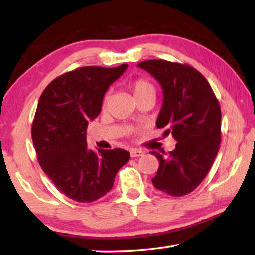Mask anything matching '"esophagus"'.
Returning <instances> with one entry per match:
<instances>
[{
    "instance_id": "34e87169",
    "label": "esophagus",
    "mask_w": 255,
    "mask_h": 255,
    "mask_svg": "<svg viewBox=\"0 0 255 255\" xmlns=\"http://www.w3.org/2000/svg\"><path fill=\"white\" fill-rule=\"evenodd\" d=\"M145 152L142 151V149H139V148H131L130 151V154L132 158H138V156H141Z\"/></svg>"
}]
</instances>
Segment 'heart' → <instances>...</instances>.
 <instances>
[{"instance_id":"obj_1","label":"heart","mask_w":255,"mask_h":255,"mask_svg":"<svg viewBox=\"0 0 255 255\" xmlns=\"http://www.w3.org/2000/svg\"><path fill=\"white\" fill-rule=\"evenodd\" d=\"M131 88H132V92H133V94H134L135 99L139 96L146 95V94H154L155 95L154 86H153L152 83L146 79H137L135 81H133V83H132ZM109 97H110V93H107L106 95H104L103 101H102L103 107H106L108 104Z\"/></svg>"}]
</instances>
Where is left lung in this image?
<instances>
[{
    "label": "left lung",
    "instance_id": "1",
    "mask_svg": "<svg viewBox=\"0 0 255 255\" xmlns=\"http://www.w3.org/2000/svg\"><path fill=\"white\" fill-rule=\"evenodd\" d=\"M138 67L158 80L163 102L156 120L177 141L175 149L161 154L153 186L170 196H184L198 187L210 170L221 144V106L207 79L187 64L154 59Z\"/></svg>",
    "mask_w": 255,
    "mask_h": 255
}]
</instances>
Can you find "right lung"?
I'll use <instances>...</instances> for the list:
<instances>
[{
	"mask_svg": "<svg viewBox=\"0 0 255 255\" xmlns=\"http://www.w3.org/2000/svg\"><path fill=\"white\" fill-rule=\"evenodd\" d=\"M127 68V64L75 68L48 83L38 102L31 128L38 162L62 194L80 203L104 196L130 160V153L122 148L94 152L86 138L88 122L101 113L104 94Z\"/></svg>",
	"mask_w": 255,
	"mask_h": 255,
	"instance_id": "obj_1",
	"label": "right lung"
}]
</instances>
